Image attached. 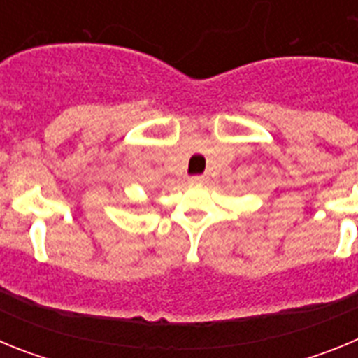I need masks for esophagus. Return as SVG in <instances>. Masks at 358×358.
Wrapping results in <instances>:
<instances>
[{
  "instance_id": "obj_1",
  "label": "esophagus",
  "mask_w": 358,
  "mask_h": 358,
  "mask_svg": "<svg viewBox=\"0 0 358 358\" xmlns=\"http://www.w3.org/2000/svg\"><path fill=\"white\" fill-rule=\"evenodd\" d=\"M208 177L206 176H194L189 177V182H194V185H202V182H206Z\"/></svg>"
}]
</instances>
